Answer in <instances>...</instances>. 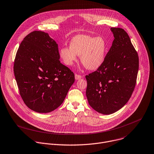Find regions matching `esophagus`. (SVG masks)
I'll list each match as a JSON object with an SVG mask.
<instances>
[{"label":"esophagus","instance_id":"1","mask_svg":"<svg viewBox=\"0 0 154 154\" xmlns=\"http://www.w3.org/2000/svg\"><path fill=\"white\" fill-rule=\"evenodd\" d=\"M82 78V76L80 75H79V74H75V79L76 80H79V79H80Z\"/></svg>","mask_w":154,"mask_h":154}]
</instances>
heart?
<instances>
[{
	"label": "heart",
	"instance_id": "heart-1",
	"mask_svg": "<svg viewBox=\"0 0 154 154\" xmlns=\"http://www.w3.org/2000/svg\"><path fill=\"white\" fill-rule=\"evenodd\" d=\"M107 47L103 37L78 35L72 38L70 47H64L60 50V56L67 66L72 65L77 61V55L81 56L82 64L88 69L95 70L103 63Z\"/></svg>",
	"mask_w": 154,
	"mask_h": 154
}]
</instances>
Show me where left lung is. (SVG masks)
Here are the masks:
<instances>
[{
  "mask_svg": "<svg viewBox=\"0 0 154 154\" xmlns=\"http://www.w3.org/2000/svg\"><path fill=\"white\" fill-rule=\"evenodd\" d=\"M114 37L103 63L86 75V95L89 105L97 112L111 114L123 108L134 90L139 67L137 52L128 33L111 28Z\"/></svg>",
  "mask_w": 154,
  "mask_h": 154,
  "instance_id": "1",
  "label": "left lung"
}]
</instances>
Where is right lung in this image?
I'll return each mask as SVG.
<instances>
[{
  "instance_id": "obj_1",
  "label": "right lung",
  "mask_w": 154,
  "mask_h": 154,
  "mask_svg": "<svg viewBox=\"0 0 154 154\" xmlns=\"http://www.w3.org/2000/svg\"><path fill=\"white\" fill-rule=\"evenodd\" d=\"M59 59L58 45L48 33L32 31L21 42L14 73L20 95L31 110L50 112L63 102L75 77Z\"/></svg>"
}]
</instances>
